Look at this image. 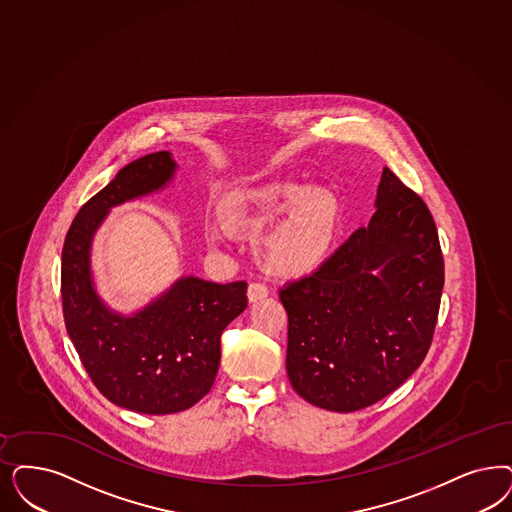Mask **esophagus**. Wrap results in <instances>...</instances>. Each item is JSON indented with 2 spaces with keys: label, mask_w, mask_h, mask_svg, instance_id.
<instances>
[{
  "label": "esophagus",
  "mask_w": 512,
  "mask_h": 512,
  "mask_svg": "<svg viewBox=\"0 0 512 512\" xmlns=\"http://www.w3.org/2000/svg\"><path fill=\"white\" fill-rule=\"evenodd\" d=\"M268 287L263 282H251L247 285V299L249 302H257V300H263L268 297Z\"/></svg>",
  "instance_id": "1"
}]
</instances>
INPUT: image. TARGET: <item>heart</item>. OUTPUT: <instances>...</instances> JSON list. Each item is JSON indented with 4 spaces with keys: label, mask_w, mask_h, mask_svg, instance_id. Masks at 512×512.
<instances>
[{
    "label": "heart",
    "mask_w": 512,
    "mask_h": 512,
    "mask_svg": "<svg viewBox=\"0 0 512 512\" xmlns=\"http://www.w3.org/2000/svg\"><path fill=\"white\" fill-rule=\"evenodd\" d=\"M280 209L283 212L259 236L263 257L283 272H306L319 265L335 240V198L319 189L306 191L291 179H270L223 194L219 202L223 223L208 225V242L225 246L230 229L257 227Z\"/></svg>",
    "instance_id": "heart-1"
}]
</instances>
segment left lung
I'll return each mask as SVG.
<instances>
[{"mask_svg":"<svg viewBox=\"0 0 512 512\" xmlns=\"http://www.w3.org/2000/svg\"><path fill=\"white\" fill-rule=\"evenodd\" d=\"M367 227L318 270L280 289L287 376L310 405L355 412L422 365L444 285L439 234L425 202L389 168Z\"/></svg>","mask_w":512,"mask_h":512,"instance_id":"left-lung-1","label":"left lung"}]
</instances>
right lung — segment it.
<instances>
[{
	"label": "right lung",
	"mask_w": 512,
	"mask_h": 512,
	"mask_svg": "<svg viewBox=\"0 0 512 512\" xmlns=\"http://www.w3.org/2000/svg\"><path fill=\"white\" fill-rule=\"evenodd\" d=\"M168 151L126 164L75 215L62 249V308L90 380L113 405L141 414H174L213 386L221 335L247 306V283L179 278L132 316L107 308L94 289L90 246L113 206L164 189L176 174Z\"/></svg>",
	"instance_id": "right-lung-1"
}]
</instances>
